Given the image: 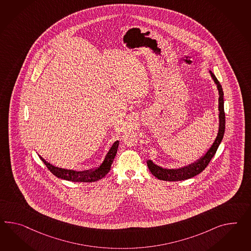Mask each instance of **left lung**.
Listing matches in <instances>:
<instances>
[{
    "instance_id": "obj_1",
    "label": "left lung",
    "mask_w": 251,
    "mask_h": 251,
    "mask_svg": "<svg viewBox=\"0 0 251 251\" xmlns=\"http://www.w3.org/2000/svg\"><path fill=\"white\" fill-rule=\"evenodd\" d=\"M209 75L217 85V89L219 91V130L218 134L213 141L211 146L207 148L206 152L190 164L186 166L178 167V168H166L162 167L156 164H154L151 159L147 161L148 168L151 173L154 175L156 178L165 181H181V180L188 179L195 176L201 173L208 163L211 160L214 154H216L220 143L223 139L224 133H225V112H224V93L222 90L221 84H219V80L215 76L212 72L209 71Z\"/></svg>"
}]
</instances>
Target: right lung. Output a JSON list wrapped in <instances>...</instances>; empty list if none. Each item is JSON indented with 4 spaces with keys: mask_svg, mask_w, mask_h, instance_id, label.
Returning a JSON list of instances; mask_svg holds the SVG:
<instances>
[{
    "mask_svg": "<svg viewBox=\"0 0 251 251\" xmlns=\"http://www.w3.org/2000/svg\"><path fill=\"white\" fill-rule=\"evenodd\" d=\"M118 146H119L118 140L114 142L101 164H99L97 167L83 170V171H76L73 169H65L62 167H54L49 162L44 159L40 154H38V155L40 159L45 163L47 168L55 176H57L58 178L68 180L72 182H95L103 178V176L109 172L112 163L117 153Z\"/></svg>",
    "mask_w": 251,
    "mask_h": 251,
    "instance_id": "1",
    "label": "right lung"
}]
</instances>
